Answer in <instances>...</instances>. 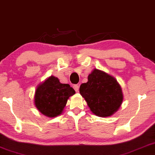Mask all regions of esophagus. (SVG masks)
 Wrapping results in <instances>:
<instances>
[{
    "label": "esophagus",
    "instance_id": "34e87169",
    "mask_svg": "<svg viewBox=\"0 0 155 155\" xmlns=\"http://www.w3.org/2000/svg\"><path fill=\"white\" fill-rule=\"evenodd\" d=\"M73 88L75 90V92H78V90H79V85L78 84H75V85H73Z\"/></svg>",
    "mask_w": 155,
    "mask_h": 155
}]
</instances>
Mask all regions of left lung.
<instances>
[{
    "mask_svg": "<svg viewBox=\"0 0 155 155\" xmlns=\"http://www.w3.org/2000/svg\"><path fill=\"white\" fill-rule=\"evenodd\" d=\"M80 93L95 115L107 117L118 109L123 101L120 86L115 78L94 69L88 75V81L80 87Z\"/></svg>",
    "mask_w": 155,
    "mask_h": 155,
    "instance_id": "1",
    "label": "left lung"
}]
</instances>
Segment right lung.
<instances>
[{"mask_svg":"<svg viewBox=\"0 0 155 155\" xmlns=\"http://www.w3.org/2000/svg\"><path fill=\"white\" fill-rule=\"evenodd\" d=\"M75 92L68 84H62L51 76L36 90L35 103L37 109L48 117H55L62 113L68 99Z\"/></svg>","mask_w":155,"mask_h":155,"instance_id":"obj_1","label":"right lung"}]
</instances>
